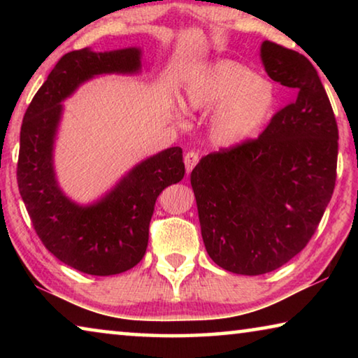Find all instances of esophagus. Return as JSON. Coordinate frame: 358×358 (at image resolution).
<instances>
[{
    "instance_id": "1",
    "label": "esophagus",
    "mask_w": 358,
    "mask_h": 358,
    "mask_svg": "<svg viewBox=\"0 0 358 358\" xmlns=\"http://www.w3.org/2000/svg\"><path fill=\"white\" fill-rule=\"evenodd\" d=\"M199 162V153L196 151H187L185 155V166H186V173H189L196 164Z\"/></svg>"
}]
</instances>
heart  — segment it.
<instances>
[{"label": "heart", "instance_id": "heart-1", "mask_svg": "<svg viewBox=\"0 0 358 358\" xmlns=\"http://www.w3.org/2000/svg\"><path fill=\"white\" fill-rule=\"evenodd\" d=\"M180 102L187 112H207L211 142L235 147L259 134L273 113V85L234 59L210 63L186 78ZM181 121V108L173 107Z\"/></svg>", "mask_w": 358, "mask_h": 358}]
</instances>
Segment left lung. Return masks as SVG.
I'll return each instance as SVG.
<instances>
[{
    "label": "left lung",
    "mask_w": 358,
    "mask_h": 358,
    "mask_svg": "<svg viewBox=\"0 0 358 358\" xmlns=\"http://www.w3.org/2000/svg\"><path fill=\"white\" fill-rule=\"evenodd\" d=\"M260 62L296 98L259 138L202 157L191 172L205 250L237 275H264L313 237L336 180L338 126L310 59L264 41Z\"/></svg>",
    "instance_id": "8db88e82"
}]
</instances>
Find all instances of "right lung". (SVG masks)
Instances as JSON below:
<instances>
[{
	"instance_id": "1",
	"label": "right lung",
	"mask_w": 358,
	"mask_h": 358,
	"mask_svg": "<svg viewBox=\"0 0 358 358\" xmlns=\"http://www.w3.org/2000/svg\"><path fill=\"white\" fill-rule=\"evenodd\" d=\"M141 72L138 47L66 53L23 117L17 166L20 196L47 250L87 275H118L141 262L157 196L185 177L183 153L180 147H172L138 162L90 203L72 201L58 183L55 142L63 102L94 77Z\"/></svg>"
}]
</instances>
